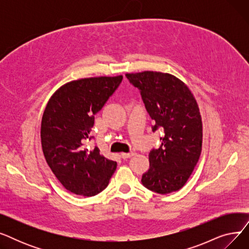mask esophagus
<instances>
[{
	"label": "esophagus",
	"mask_w": 249,
	"mask_h": 249,
	"mask_svg": "<svg viewBox=\"0 0 249 249\" xmlns=\"http://www.w3.org/2000/svg\"><path fill=\"white\" fill-rule=\"evenodd\" d=\"M133 155H134L133 152H130V153H121V159L127 160V159L131 158V156H133Z\"/></svg>",
	"instance_id": "esophagus-1"
}]
</instances>
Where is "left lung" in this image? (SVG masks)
<instances>
[{"label":"left lung","instance_id":"left-lung-1","mask_svg":"<svg viewBox=\"0 0 249 249\" xmlns=\"http://www.w3.org/2000/svg\"><path fill=\"white\" fill-rule=\"evenodd\" d=\"M140 91L153 120L152 131L160 128L161 144L149 152V169L142 175L146 189L169 194L185 186L197 164L203 140L202 118L190 89L178 77L158 71L127 73Z\"/></svg>","mask_w":249,"mask_h":249}]
</instances>
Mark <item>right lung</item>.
Here are the masks:
<instances>
[{
    "instance_id": "obj_1",
    "label": "right lung",
    "mask_w": 249,
    "mask_h": 249,
    "mask_svg": "<svg viewBox=\"0 0 249 249\" xmlns=\"http://www.w3.org/2000/svg\"><path fill=\"white\" fill-rule=\"evenodd\" d=\"M122 75L81 78L60 87L49 99L41 121V145L47 164L60 184L75 195L91 197L106 189L117 162L100 149L88 148L95 115L114 94Z\"/></svg>"
}]
</instances>
